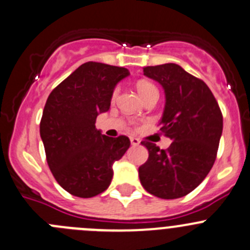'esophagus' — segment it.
Returning <instances> with one entry per match:
<instances>
[{
    "instance_id": "34e87169",
    "label": "esophagus",
    "mask_w": 250,
    "mask_h": 250,
    "mask_svg": "<svg viewBox=\"0 0 250 250\" xmlns=\"http://www.w3.org/2000/svg\"><path fill=\"white\" fill-rule=\"evenodd\" d=\"M130 141H131L132 146H137V145H140V140L137 139V137H130Z\"/></svg>"
}]
</instances>
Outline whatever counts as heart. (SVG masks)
<instances>
[{
	"label": "heart",
	"mask_w": 250,
	"mask_h": 250,
	"mask_svg": "<svg viewBox=\"0 0 250 250\" xmlns=\"http://www.w3.org/2000/svg\"><path fill=\"white\" fill-rule=\"evenodd\" d=\"M119 91H120V88L119 87L114 88L113 94H111V99H113V101L116 99ZM137 91H139V93L141 94V97L144 99L148 98V97L153 96V94H157V96H158V89H157V87L153 83L148 82V81H141V82L137 83Z\"/></svg>",
	"instance_id": "1"
}]
</instances>
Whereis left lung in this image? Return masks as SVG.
I'll return each instance as SVG.
<instances>
[{
    "label": "left lung",
    "instance_id": "obj_1",
    "mask_svg": "<svg viewBox=\"0 0 250 250\" xmlns=\"http://www.w3.org/2000/svg\"><path fill=\"white\" fill-rule=\"evenodd\" d=\"M145 76L165 88L161 131L172 140L167 149L148 141V159L139 168L142 187L157 198L178 199L191 192L215 163L223 118L205 82L175 63L147 66Z\"/></svg>",
    "mask_w": 250,
    "mask_h": 250
}]
</instances>
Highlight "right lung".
<instances>
[{
    "mask_svg": "<svg viewBox=\"0 0 250 250\" xmlns=\"http://www.w3.org/2000/svg\"><path fill=\"white\" fill-rule=\"evenodd\" d=\"M129 75L125 67L88 61L47 97L40 136L52 175L71 195L92 198L108 189L111 166L130 147L127 136L108 137L96 127L116 83Z\"/></svg>",
    "mask_w": 250,
    "mask_h": 250,
    "instance_id": "1",
    "label": "right lung"
}]
</instances>
